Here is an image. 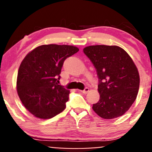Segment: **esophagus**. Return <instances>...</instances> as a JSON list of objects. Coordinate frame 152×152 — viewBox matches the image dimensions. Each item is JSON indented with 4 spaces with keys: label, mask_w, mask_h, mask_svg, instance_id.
Returning a JSON list of instances; mask_svg holds the SVG:
<instances>
[{
    "label": "esophagus",
    "mask_w": 152,
    "mask_h": 152,
    "mask_svg": "<svg viewBox=\"0 0 152 152\" xmlns=\"http://www.w3.org/2000/svg\"><path fill=\"white\" fill-rule=\"evenodd\" d=\"M81 92H82V93H84V94H87V92H89V89L88 88V87H86L85 89H84V90H80Z\"/></svg>",
    "instance_id": "esophagus-1"
}]
</instances>
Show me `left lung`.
Instances as JSON below:
<instances>
[{
  "instance_id": "8db88e82",
  "label": "left lung",
  "mask_w": 152,
  "mask_h": 152,
  "mask_svg": "<svg viewBox=\"0 0 152 152\" xmlns=\"http://www.w3.org/2000/svg\"><path fill=\"white\" fill-rule=\"evenodd\" d=\"M96 68L100 100L92 109L112 119L125 114L138 95L140 76L130 56L118 46H89L83 49Z\"/></svg>"
}]
</instances>
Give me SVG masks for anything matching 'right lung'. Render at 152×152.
Wrapping results in <instances>:
<instances>
[{
	"label": "right lung",
	"instance_id": "right-lung-1",
	"mask_svg": "<svg viewBox=\"0 0 152 152\" xmlns=\"http://www.w3.org/2000/svg\"><path fill=\"white\" fill-rule=\"evenodd\" d=\"M79 50L74 46L48 44L35 48L25 56L19 68L17 91L30 114L48 119L65 109L70 91L57 80L65 59Z\"/></svg>",
	"mask_w": 152,
	"mask_h": 152
}]
</instances>
